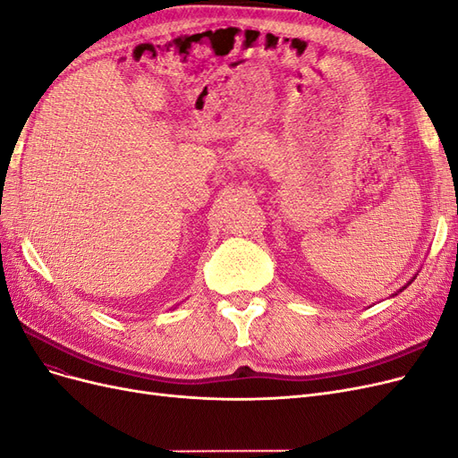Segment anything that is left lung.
<instances>
[{
    "label": "left lung",
    "instance_id": "8db88e82",
    "mask_svg": "<svg viewBox=\"0 0 458 458\" xmlns=\"http://www.w3.org/2000/svg\"><path fill=\"white\" fill-rule=\"evenodd\" d=\"M411 283H412V279H411V281H409V283H407V284H405V286H403V288H399V293H403V290H405V288H407V286H409V284H411ZM394 296H395V294H394Z\"/></svg>",
    "mask_w": 458,
    "mask_h": 458
}]
</instances>
